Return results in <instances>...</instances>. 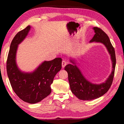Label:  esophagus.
<instances>
[{
  "instance_id": "esophagus-1",
  "label": "esophagus",
  "mask_w": 124,
  "mask_h": 124,
  "mask_svg": "<svg viewBox=\"0 0 124 124\" xmlns=\"http://www.w3.org/2000/svg\"><path fill=\"white\" fill-rule=\"evenodd\" d=\"M67 65V62L65 61H63L62 62V68H64V67L66 66Z\"/></svg>"
}]
</instances>
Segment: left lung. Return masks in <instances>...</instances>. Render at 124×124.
I'll return each instance as SVG.
<instances>
[{"label":"left lung","mask_w":124,"mask_h":124,"mask_svg":"<svg viewBox=\"0 0 124 124\" xmlns=\"http://www.w3.org/2000/svg\"><path fill=\"white\" fill-rule=\"evenodd\" d=\"M93 29L95 34L90 40V42L102 43L106 46L111 55L113 69L106 82L100 84H95L86 79L76 65L68 64L65 67V70L68 74V80L71 92L78 99L83 100L95 99L105 94L110 89L113 82L115 69V52L109 38L101 28L94 27ZM73 61L72 59L70 60L71 62L75 64Z\"/></svg>","instance_id":"1"}]
</instances>
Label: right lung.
<instances>
[{
    "instance_id": "right-lung-1",
    "label": "right lung",
    "mask_w": 124,
    "mask_h": 124,
    "mask_svg": "<svg viewBox=\"0 0 124 124\" xmlns=\"http://www.w3.org/2000/svg\"><path fill=\"white\" fill-rule=\"evenodd\" d=\"M31 29L28 26L15 36L11 42L7 61V71L13 90L19 98L31 104L40 102L51 93V85L57 73L62 69V59L56 58L45 61L32 73H24L16 63L18 45L23 41Z\"/></svg>"
}]
</instances>
